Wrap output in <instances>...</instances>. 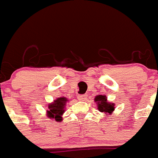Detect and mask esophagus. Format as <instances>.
Instances as JSON below:
<instances>
[{"instance_id": "obj_1", "label": "esophagus", "mask_w": 158, "mask_h": 158, "mask_svg": "<svg viewBox=\"0 0 158 158\" xmlns=\"http://www.w3.org/2000/svg\"><path fill=\"white\" fill-rule=\"evenodd\" d=\"M77 100H79V101H85V100H86V96L85 95H78L77 96Z\"/></svg>"}]
</instances>
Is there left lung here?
<instances>
[{"label": "left lung", "instance_id": "1", "mask_svg": "<svg viewBox=\"0 0 158 158\" xmlns=\"http://www.w3.org/2000/svg\"><path fill=\"white\" fill-rule=\"evenodd\" d=\"M94 101L96 103L97 109L99 111L103 112L106 115H109L113 114V111L115 110V104L111 102L107 101V97L105 95H98L96 96Z\"/></svg>", "mask_w": 158, "mask_h": 158}]
</instances>
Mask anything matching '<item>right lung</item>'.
I'll use <instances>...</instances> for the list:
<instances>
[{
	"mask_svg": "<svg viewBox=\"0 0 158 158\" xmlns=\"http://www.w3.org/2000/svg\"><path fill=\"white\" fill-rule=\"evenodd\" d=\"M69 99L64 96H61L59 98L54 100L52 103L47 104V116L51 119H54L56 122H62V115L65 113V105Z\"/></svg>",
	"mask_w": 158,
	"mask_h": 158,
	"instance_id": "obj_1",
	"label": "right lung"
}]
</instances>
